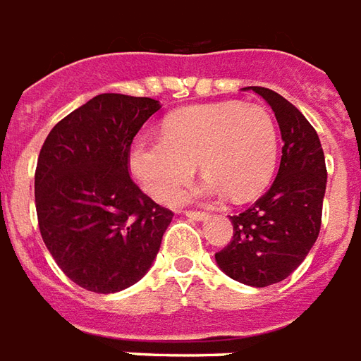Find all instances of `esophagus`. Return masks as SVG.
I'll list each match as a JSON object with an SVG mask.
<instances>
[{
  "label": "esophagus",
  "instance_id": "obj_1",
  "mask_svg": "<svg viewBox=\"0 0 361 361\" xmlns=\"http://www.w3.org/2000/svg\"><path fill=\"white\" fill-rule=\"evenodd\" d=\"M184 215H186V217H190V219H194V221H204L209 217V213H206V212H184Z\"/></svg>",
  "mask_w": 361,
  "mask_h": 361
}]
</instances>
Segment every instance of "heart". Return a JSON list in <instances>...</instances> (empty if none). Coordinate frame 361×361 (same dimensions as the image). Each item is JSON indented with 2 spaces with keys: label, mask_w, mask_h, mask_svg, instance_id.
Listing matches in <instances>:
<instances>
[{
  "label": "heart",
  "mask_w": 361,
  "mask_h": 361,
  "mask_svg": "<svg viewBox=\"0 0 361 361\" xmlns=\"http://www.w3.org/2000/svg\"><path fill=\"white\" fill-rule=\"evenodd\" d=\"M279 155V130L271 113L254 104L196 105L173 113L163 134H140L128 148L134 178L154 198H167L196 171L207 175L180 190L173 204L227 192L235 202L256 198L269 184Z\"/></svg>",
  "instance_id": "heart-1"
}]
</instances>
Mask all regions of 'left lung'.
Instances as JSON below:
<instances>
[{"label":"left lung","mask_w":361,"mask_h":361,"mask_svg":"<svg viewBox=\"0 0 361 361\" xmlns=\"http://www.w3.org/2000/svg\"><path fill=\"white\" fill-rule=\"evenodd\" d=\"M248 90L271 105L285 146L271 188L231 217L233 240L215 254V262L231 279L262 288L285 281L317 240L327 169L319 136L306 117L277 92Z\"/></svg>","instance_id":"1"}]
</instances>
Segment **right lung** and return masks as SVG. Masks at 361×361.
<instances>
[{
	"label": "right lung",
	"instance_id": "obj_1",
	"mask_svg": "<svg viewBox=\"0 0 361 361\" xmlns=\"http://www.w3.org/2000/svg\"><path fill=\"white\" fill-rule=\"evenodd\" d=\"M159 109L152 97L99 94L59 121L42 146L34 175L42 238L86 290L111 294L138 283L173 219L128 175L134 136Z\"/></svg>",
	"mask_w": 361,
	"mask_h": 361
}]
</instances>
